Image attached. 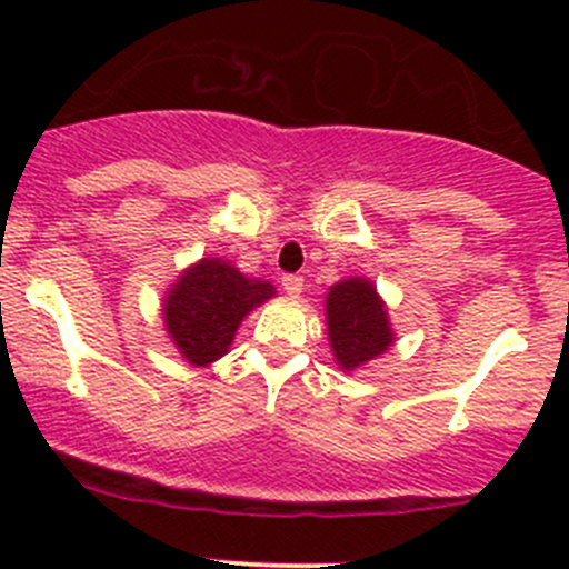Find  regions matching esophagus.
Returning <instances> with one entry per match:
<instances>
[{"label": "esophagus", "instance_id": "esophagus-1", "mask_svg": "<svg viewBox=\"0 0 569 569\" xmlns=\"http://www.w3.org/2000/svg\"><path fill=\"white\" fill-rule=\"evenodd\" d=\"M280 283H283V291L289 297H300L302 295V286H306V283H302L300 274H286V278L280 280Z\"/></svg>", "mask_w": 569, "mask_h": 569}]
</instances>
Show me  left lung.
<instances>
[{
  "label": "left lung",
  "mask_w": 569,
  "mask_h": 569,
  "mask_svg": "<svg viewBox=\"0 0 569 569\" xmlns=\"http://www.w3.org/2000/svg\"><path fill=\"white\" fill-rule=\"evenodd\" d=\"M325 321L332 358L347 375L382 358L396 341L386 300L369 278L332 283L325 300Z\"/></svg>",
  "instance_id": "8db88e82"
}]
</instances>
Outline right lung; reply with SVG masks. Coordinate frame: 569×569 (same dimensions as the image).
I'll use <instances>...</instances> for the list:
<instances>
[{"label":"right lung","instance_id":"obj_1","mask_svg":"<svg viewBox=\"0 0 569 569\" xmlns=\"http://www.w3.org/2000/svg\"><path fill=\"white\" fill-rule=\"evenodd\" d=\"M272 297L269 280L248 278L226 258H200L164 291V332L178 355L200 369L228 355L244 317Z\"/></svg>","mask_w":569,"mask_h":569}]
</instances>
